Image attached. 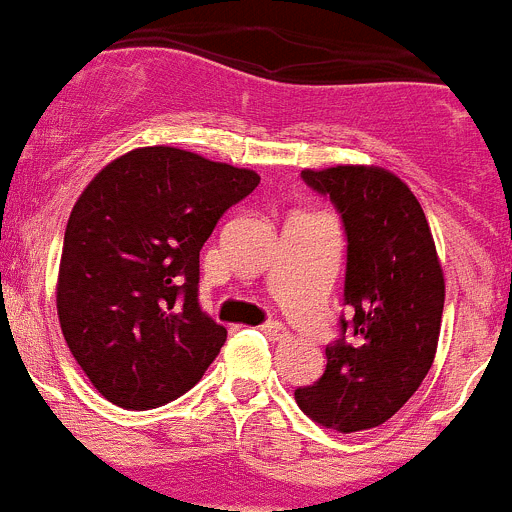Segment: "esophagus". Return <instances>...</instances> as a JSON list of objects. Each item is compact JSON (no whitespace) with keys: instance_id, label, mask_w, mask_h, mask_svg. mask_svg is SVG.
<instances>
[{"instance_id":"esophagus-1","label":"esophagus","mask_w":512,"mask_h":512,"mask_svg":"<svg viewBox=\"0 0 512 512\" xmlns=\"http://www.w3.org/2000/svg\"><path fill=\"white\" fill-rule=\"evenodd\" d=\"M261 332H264L266 337H269V340H276V342H281V340H287V327L281 325V322H269V325H264L261 327Z\"/></svg>"}]
</instances>
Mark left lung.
<instances>
[{
  "mask_svg": "<svg viewBox=\"0 0 512 512\" xmlns=\"http://www.w3.org/2000/svg\"><path fill=\"white\" fill-rule=\"evenodd\" d=\"M340 210L348 233L345 304L353 322L327 345V368L297 388L299 409L327 429L365 431L391 419L429 373L444 312V269L411 187L375 164L304 170ZM350 326L353 338H345Z\"/></svg>",
  "mask_w": 512,
  "mask_h": 512,
  "instance_id": "8db88e82",
  "label": "left lung"
}]
</instances>
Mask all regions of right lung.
Returning a JSON list of instances; mask_svg holds the SVG:
<instances>
[{
  "mask_svg": "<svg viewBox=\"0 0 512 512\" xmlns=\"http://www.w3.org/2000/svg\"><path fill=\"white\" fill-rule=\"evenodd\" d=\"M259 182L157 144L116 157L75 200L55 302L70 353L106 401L157 409L203 378L228 332L198 304L200 248Z\"/></svg>",
  "mask_w": 512,
  "mask_h": 512,
  "instance_id": "1",
  "label": "right lung"
}]
</instances>
